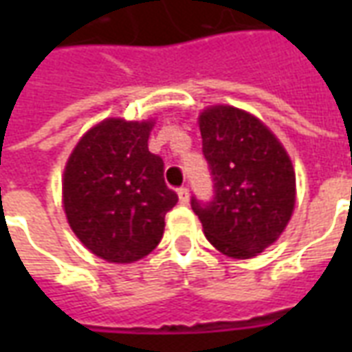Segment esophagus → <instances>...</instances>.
Wrapping results in <instances>:
<instances>
[{"mask_svg": "<svg viewBox=\"0 0 352 352\" xmlns=\"http://www.w3.org/2000/svg\"><path fill=\"white\" fill-rule=\"evenodd\" d=\"M177 196H179V201H181L183 206H186V204L190 201V194H188V188H179V190H177Z\"/></svg>", "mask_w": 352, "mask_h": 352, "instance_id": "esophagus-1", "label": "esophagus"}]
</instances>
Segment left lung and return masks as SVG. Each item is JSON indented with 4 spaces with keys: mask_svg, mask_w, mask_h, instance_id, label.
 <instances>
[{
    "mask_svg": "<svg viewBox=\"0 0 352 352\" xmlns=\"http://www.w3.org/2000/svg\"><path fill=\"white\" fill-rule=\"evenodd\" d=\"M214 181L211 204L192 199L207 241L230 258L258 256L290 222L296 173L287 148L258 116L209 105L198 116Z\"/></svg>",
    "mask_w": 352,
    "mask_h": 352,
    "instance_id": "8db88e82",
    "label": "left lung"
}]
</instances>
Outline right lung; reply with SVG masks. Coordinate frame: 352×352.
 <instances>
[{
  "mask_svg": "<svg viewBox=\"0 0 352 352\" xmlns=\"http://www.w3.org/2000/svg\"><path fill=\"white\" fill-rule=\"evenodd\" d=\"M153 118L111 116L94 124L73 146L62 177L69 228L98 258L131 264L164 236L177 194L164 183V162L148 151Z\"/></svg>",
  "mask_w": 352,
  "mask_h": 352,
  "instance_id": "1",
  "label": "right lung"
}]
</instances>
